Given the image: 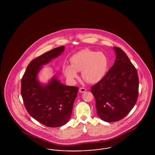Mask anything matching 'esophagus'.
I'll list each match as a JSON object with an SVG mask.
<instances>
[{
  "instance_id": "34e87169",
  "label": "esophagus",
  "mask_w": 155,
  "mask_h": 155,
  "mask_svg": "<svg viewBox=\"0 0 155 155\" xmlns=\"http://www.w3.org/2000/svg\"><path fill=\"white\" fill-rule=\"evenodd\" d=\"M86 91H87L86 88H83V87L80 88V89H79V91H80V92H81V93H84V92H85Z\"/></svg>"
}]
</instances>
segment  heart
<instances>
[{"mask_svg": "<svg viewBox=\"0 0 155 155\" xmlns=\"http://www.w3.org/2000/svg\"><path fill=\"white\" fill-rule=\"evenodd\" d=\"M71 64L63 67V72L67 77L73 80L78 76V71H82L85 81L96 83L101 81L106 74L109 66L107 56L101 52L84 49L74 54L70 59Z\"/></svg>", "mask_w": 155, "mask_h": 155, "instance_id": "obj_1", "label": "heart"}]
</instances>
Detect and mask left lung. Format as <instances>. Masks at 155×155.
<instances>
[{"mask_svg": "<svg viewBox=\"0 0 155 155\" xmlns=\"http://www.w3.org/2000/svg\"><path fill=\"white\" fill-rule=\"evenodd\" d=\"M115 62L103 78L91 87L97 114L106 122H116L126 116L137 102L139 79L137 69L125 52L113 48Z\"/></svg>", "mask_w": 155, "mask_h": 155, "instance_id": "obj_1", "label": "left lung"}]
</instances>
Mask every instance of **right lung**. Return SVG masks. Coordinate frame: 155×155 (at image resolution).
Instances as JSON below:
<instances>
[{"label":"right lung","instance_id":"right-lung-1","mask_svg":"<svg viewBox=\"0 0 155 155\" xmlns=\"http://www.w3.org/2000/svg\"><path fill=\"white\" fill-rule=\"evenodd\" d=\"M64 49V46H61L33 59L21 79V94L26 110L31 117L48 127H58L68 121L78 91V87L63 85L56 77L45 85L37 80L42 66L58 57Z\"/></svg>","mask_w":155,"mask_h":155}]
</instances>
